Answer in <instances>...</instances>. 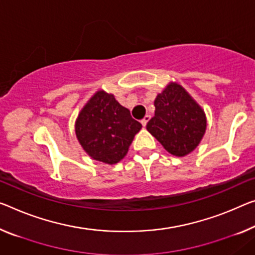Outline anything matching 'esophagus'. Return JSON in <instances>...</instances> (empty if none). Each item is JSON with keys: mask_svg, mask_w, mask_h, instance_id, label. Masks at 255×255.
<instances>
[{"mask_svg": "<svg viewBox=\"0 0 255 255\" xmlns=\"http://www.w3.org/2000/svg\"><path fill=\"white\" fill-rule=\"evenodd\" d=\"M150 120V116L149 115H146L143 117L142 120H141V124H142V127H146L147 125V123H148V121Z\"/></svg>", "mask_w": 255, "mask_h": 255, "instance_id": "esophagus-1", "label": "esophagus"}]
</instances>
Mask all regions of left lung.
I'll use <instances>...</instances> for the list:
<instances>
[{
  "label": "left lung",
  "instance_id": "obj_1",
  "mask_svg": "<svg viewBox=\"0 0 255 255\" xmlns=\"http://www.w3.org/2000/svg\"><path fill=\"white\" fill-rule=\"evenodd\" d=\"M155 116L147 130L171 155L183 157L194 151L206 131V115L187 90L170 82L154 101Z\"/></svg>",
  "mask_w": 255,
  "mask_h": 255
}]
</instances>
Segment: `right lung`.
<instances>
[{
	"label": "right lung",
	"mask_w": 255,
	"mask_h": 255,
	"mask_svg": "<svg viewBox=\"0 0 255 255\" xmlns=\"http://www.w3.org/2000/svg\"><path fill=\"white\" fill-rule=\"evenodd\" d=\"M142 125L114 95L98 90L83 106L75 121V133L83 150L105 164L119 163Z\"/></svg>",
	"instance_id": "add662e5"
}]
</instances>
